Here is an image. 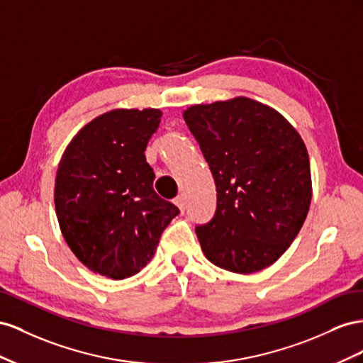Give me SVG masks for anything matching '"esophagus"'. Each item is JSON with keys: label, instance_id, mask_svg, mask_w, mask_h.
<instances>
[{"label": "esophagus", "instance_id": "esophagus-1", "mask_svg": "<svg viewBox=\"0 0 363 363\" xmlns=\"http://www.w3.org/2000/svg\"><path fill=\"white\" fill-rule=\"evenodd\" d=\"M173 203H174L176 206H178V208L181 210V213H184V210H185V201H184V196H178V198H174Z\"/></svg>", "mask_w": 363, "mask_h": 363}]
</instances>
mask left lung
Masks as SVG:
<instances>
[{"instance_id":"left-lung-1","label":"left lung","mask_w":363,"mask_h":363,"mask_svg":"<svg viewBox=\"0 0 363 363\" xmlns=\"http://www.w3.org/2000/svg\"><path fill=\"white\" fill-rule=\"evenodd\" d=\"M182 116L217 189L214 217L196 226L205 257L235 274L271 266L295 240L312 201L301 135L278 111L247 97L193 105Z\"/></svg>"}]
</instances>
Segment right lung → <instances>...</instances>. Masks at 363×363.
<instances>
[{
  "mask_svg": "<svg viewBox=\"0 0 363 363\" xmlns=\"http://www.w3.org/2000/svg\"><path fill=\"white\" fill-rule=\"evenodd\" d=\"M160 109H112L82 128L62 155L55 206L62 235L89 271L112 279L138 274L178 206L153 190L144 150Z\"/></svg>",
  "mask_w": 363,
  "mask_h": 363,
  "instance_id": "add662e5",
  "label": "right lung"
}]
</instances>
